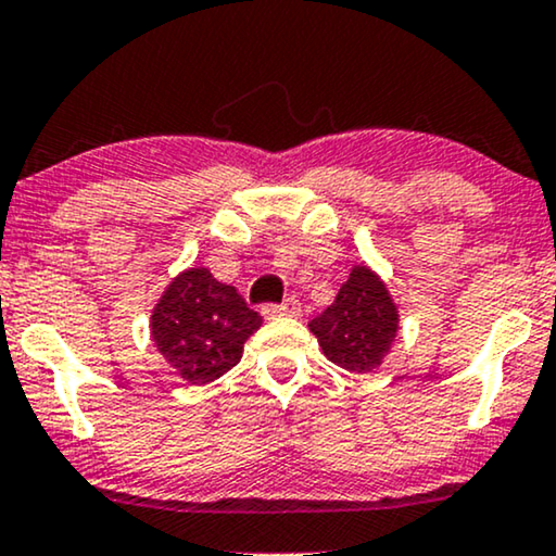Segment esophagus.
<instances>
[{
    "label": "esophagus",
    "instance_id": "esophagus-1",
    "mask_svg": "<svg viewBox=\"0 0 556 556\" xmlns=\"http://www.w3.org/2000/svg\"><path fill=\"white\" fill-rule=\"evenodd\" d=\"M301 314V304L299 299H286L283 304H265L263 306V316L265 319H276V316H299Z\"/></svg>",
    "mask_w": 556,
    "mask_h": 556
}]
</instances>
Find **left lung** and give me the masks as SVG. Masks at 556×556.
Masks as SVG:
<instances>
[{
  "label": "left lung",
  "instance_id": "8db88e82",
  "mask_svg": "<svg viewBox=\"0 0 556 556\" xmlns=\"http://www.w3.org/2000/svg\"><path fill=\"white\" fill-rule=\"evenodd\" d=\"M308 329L331 363L350 372H370L391 352L399 312L383 280L365 265H357L334 295V304L314 316Z\"/></svg>",
  "mask_w": 556,
  "mask_h": 556
}]
</instances>
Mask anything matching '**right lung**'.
Wrapping results in <instances>:
<instances>
[{
    "label": "right lung",
    "mask_w": 556,
    "mask_h": 556,
    "mask_svg": "<svg viewBox=\"0 0 556 556\" xmlns=\"http://www.w3.org/2000/svg\"><path fill=\"white\" fill-rule=\"evenodd\" d=\"M261 324L232 286L219 283L206 268H191L155 306L153 340L184 380L204 386L240 363L244 340Z\"/></svg>",
    "instance_id": "add662e5"
}]
</instances>
